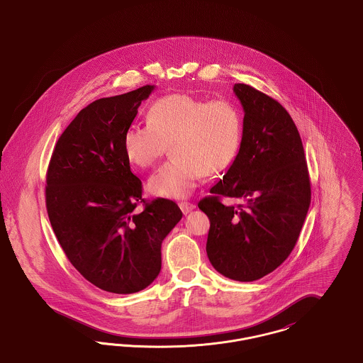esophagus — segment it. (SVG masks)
Instances as JSON below:
<instances>
[{"instance_id":"esophagus-1","label":"esophagus","mask_w":363,"mask_h":363,"mask_svg":"<svg viewBox=\"0 0 363 363\" xmlns=\"http://www.w3.org/2000/svg\"><path fill=\"white\" fill-rule=\"evenodd\" d=\"M178 206H179L181 211H182L185 215L189 213L190 211H193V209L196 208V206H194L193 203H189V201H181Z\"/></svg>"}]
</instances>
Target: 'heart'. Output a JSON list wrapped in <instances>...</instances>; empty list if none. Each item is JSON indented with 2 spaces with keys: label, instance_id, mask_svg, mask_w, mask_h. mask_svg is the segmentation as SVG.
Returning <instances> with one entry per match:
<instances>
[{
  "label": "heart",
  "instance_id": "1",
  "mask_svg": "<svg viewBox=\"0 0 363 363\" xmlns=\"http://www.w3.org/2000/svg\"><path fill=\"white\" fill-rule=\"evenodd\" d=\"M241 111L225 99L172 94L148 110V122L130 125L122 138L126 159L138 169L152 166L170 144L173 159L148 181V190L166 199H185L201 177L222 173L240 152Z\"/></svg>",
  "mask_w": 363,
  "mask_h": 363
}]
</instances>
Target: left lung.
Instances as JSON below:
<instances>
[{
  "label": "left lung",
  "instance_id": "8db88e82",
  "mask_svg": "<svg viewBox=\"0 0 363 363\" xmlns=\"http://www.w3.org/2000/svg\"><path fill=\"white\" fill-rule=\"evenodd\" d=\"M245 117L240 152L199 208L211 222L208 259L223 277L261 279L289 257L311 206L302 140L287 110L253 86L235 84ZM222 196L244 201L225 206Z\"/></svg>",
  "mask_w": 363,
  "mask_h": 363
}]
</instances>
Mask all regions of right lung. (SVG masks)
I'll return each mask as SVG.
<instances>
[{"instance_id":"right-lung-1","label":"right lung","mask_w":363,"mask_h":363,"mask_svg":"<svg viewBox=\"0 0 363 363\" xmlns=\"http://www.w3.org/2000/svg\"><path fill=\"white\" fill-rule=\"evenodd\" d=\"M154 88L88 104L58 138L48 169L54 234L72 265L107 293L148 287L162 268V242L182 218L172 200L141 197V181L123 152V133Z\"/></svg>"}]
</instances>
